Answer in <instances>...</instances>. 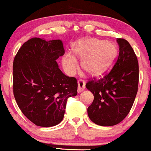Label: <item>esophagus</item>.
Segmentation results:
<instances>
[{"mask_svg": "<svg viewBox=\"0 0 151 151\" xmlns=\"http://www.w3.org/2000/svg\"><path fill=\"white\" fill-rule=\"evenodd\" d=\"M85 89V82L83 79H79L78 81V87H77V92L80 93L81 92Z\"/></svg>", "mask_w": 151, "mask_h": 151, "instance_id": "obj_1", "label": "esophagus"}]
</instances>
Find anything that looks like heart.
<instances>
[{
  "instance_id": "b5f03b06",
  "label": "heart",
  "mask_w": 151,
  "mask_h": 151,
  "mask_svg": "<svg viewBox=\"0 0 151 151\" xmlns=\"http://www.w3.org/2000/svg\"><path fill=\"white\" fill-rule=\"evenodd\" d=\"M117 49L113 43L93 38L84 39L73 46V57L67 54L62 59L64 67L72 72L76 69L74 58L81 59V67L86 74L99 76L105 72L117 56Z\"/></svg>"
}]
</instances>
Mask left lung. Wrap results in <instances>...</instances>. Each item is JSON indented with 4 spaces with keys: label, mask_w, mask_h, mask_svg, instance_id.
I'll return each instance as SVG.
<instances>
[{
    "label": "left lung",
    "mask_w": 151,
    "mask_h": 151,
    "mask_svg": "<svg viewBox=\"0 0 151 151\" xmlns=\"http://www.w3.org/2000/svg\"><path fill=\"white\" fill-rule=\"evenodd\" d=\"M119 56L111 71L99 79L93 78L86 87L94 94L87 113L94 123L112 126L125 119L137 92L139 67L132 46L124 39H117Z\"/></svg>",
    "instance_id": "8db88e82"
}]
</instances>
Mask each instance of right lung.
Instances as JSON below:
<instances>
[{"label": "right lung", "instance_id": "1", "mask_svg": "<svg viewBox=\"0 0 151 151\" xmlns=\"http://www.w3.org/2000/svg\"><path fill=\"white\" fill-rule=\"evenodd\" d=\"M62 41L32 38L14 58L13 88L23 114L34 124L51 127L64 118L67 99L77 94V82L62 72L57 59L64 54Z\"/></svg>", "mask_w": 151, "mask_h": 151}]
</instances>
